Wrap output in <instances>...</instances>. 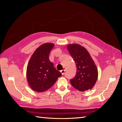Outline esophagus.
Wrapping results in <instances>:
<instances>
[{
  "instance_id": "1",
  "label": "esophagus",
  "mask_w": 122,
  "mask_h": 122,
  "mask_svg": "<svg viewBox=\"0 0 122 122\" xmlns=\"http://www.w3.org/2000/svg\"><path fill=\"white\" fill-rule=\"evenodd\" d=\"M65 72V70H62L61 71V74H62V75H64V74Z\"/></svg>"
}]
</instances>
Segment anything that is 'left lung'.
Here are the masks:
<instances>
[{
	"instance_id": "obj_1",
	"label": "left lung",
	"mask_w": 122,
	"mask_h": 122,
	"mask_svg": "<svg viewBox=\"0 0 122 122\" xmlns=\"http://www.w3.org/2000/svg\"><path fill=\"white\" fill-rule=\"evenodd\" d=\"M67 49L77 68L75 77L70 80L71 85L80 91L91 89L98 77V71L94 61L86 49L80 45L69 44Z\"/></svg>"
}]
</instances>
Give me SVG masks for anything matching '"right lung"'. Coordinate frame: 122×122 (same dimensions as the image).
<instances>
[{"label":"right lung","instance_id":"right-lung-1","mask_svg":"<svg viewBox=\"0 0 122 122\" xmlns=\"http://www.w3.org/2000/svg\"><path fill=\"white\" fill-rule=\"evenodd\" d=\"M54 44L46 43L35 51L30 60L27 69V78L32 90L42 92L50 88L61 73L54 68L49 56Z\"/></svg>","mask_w":122,"mask_h":122}]
</instances>
